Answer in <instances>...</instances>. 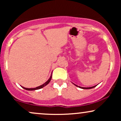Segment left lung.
I'll return each instance as SVG.
<instances>
[{"label":"left lung","mask_w":121,"mask_h":121,"mask_svg":"<svg viewBox=\"0 0 121 121\" xmlns=\"http://www.w3.org/2000/svg\"><path fill=\"white\" fill-rule=\"evenodd\" d=\"M75 85V84H74ZM75 85L76 86L78 87V86L76 85ZM95 86H92V87H80V86H78L79 87H80V88H82V89H91V88H93V87H95Z\"/></svg>","instance_id":"1"}]
</instances>
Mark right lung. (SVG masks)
Instances as JSON below:
<instances>
[{
	"label": "right lung",
	"mask_w": 121,
	"mask_h": 121,
	"mask_svg": "<svg viewBox=\"0 0 121 121\" xmlns=\"http://www.w3.org/2000/svg\"><path fill=\"white\" fill-rule=\"evenodd\" d=\"M51 78H52V75H51V77H50V78H49V80H48V81H47V82H45L44 83V84L41 85L39 86H37V87H35V88H26V87H23V86H22V87H23V88H24V89H26V90H27V91H35V90L40 89H41V88H43V87H44V86H46L47 84H49V82L51 81Z\"/></svg>",
	"instance_id": "add662e5"
}]
</instances>
